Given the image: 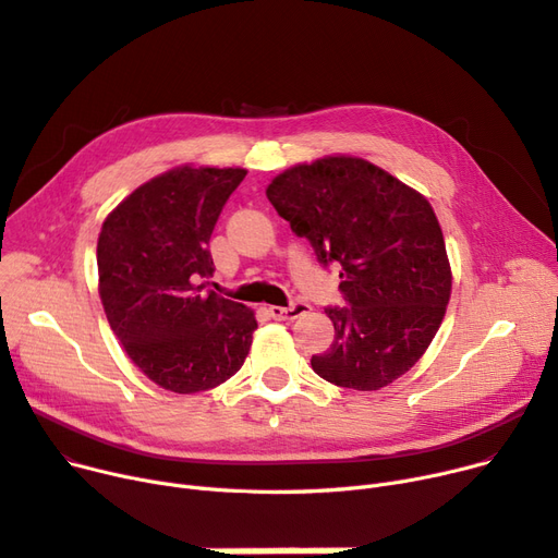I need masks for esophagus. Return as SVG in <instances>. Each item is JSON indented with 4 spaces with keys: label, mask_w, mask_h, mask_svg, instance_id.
Segmentation results:
<instances>
[{
    "label": "esophagus",
    "mask_w": 558,
    "mask_h": 558,
    "mask_svg": "<svg viewBox=\"0 0 558 558\" xmlns=\"http://www.w3.org/2000/svg\"><path fill=\"white\" fill-rule=\"evenodd\" d=\"M310 307H307V303H301V301H296V303H292L289 307H280V305H269V312L271 317L276 319V322H292V319H299V317H303V314L307 312Z\"/></svg>",
    "instance_id": "obj_1"
}]
</instances>
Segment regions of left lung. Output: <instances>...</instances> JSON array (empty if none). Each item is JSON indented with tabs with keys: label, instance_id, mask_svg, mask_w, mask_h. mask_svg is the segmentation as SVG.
Returning a JSON list of instances; mask_svg holds the SVG:
<instances>
[{
	"label": "left lung",
	"instance_id": "obj_1",
	"mask_svg": "<svg viewBox=\"0 0 558 558\" xmlns=\"http://www.w3.org/2000/svg\"><path fill=\"white\" fill-rule=\"evenodd\" d=\"M266 198L339 266L347 307H328L335 342L312 355L324 380L372 392L424 355L451 296L445 236L428 201L360 157H324L274 178Z\"/></svg>",
	"mask_w": 558,
	"mask_h": 558
}]
</instances>
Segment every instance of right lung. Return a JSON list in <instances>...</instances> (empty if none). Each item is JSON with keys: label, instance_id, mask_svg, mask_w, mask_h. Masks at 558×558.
<instances>
[{"label": "right lung", "instance_id": "add662e5", "mask_svg": "<svg viewBox=\"0 0 558 558\" xmlns=\"http://www.w3.org/2000/svg\"><path fill=\"white\" fill-rule=\"evenodd\" d=\"M244 168L180 166L141 184L102 223L100 299L134 365L163 390L193 395L234 376L255 312L205 289L209 239Z\"/></svg>", "mask_w": 558, "mask_h": 558}]
</instances>
